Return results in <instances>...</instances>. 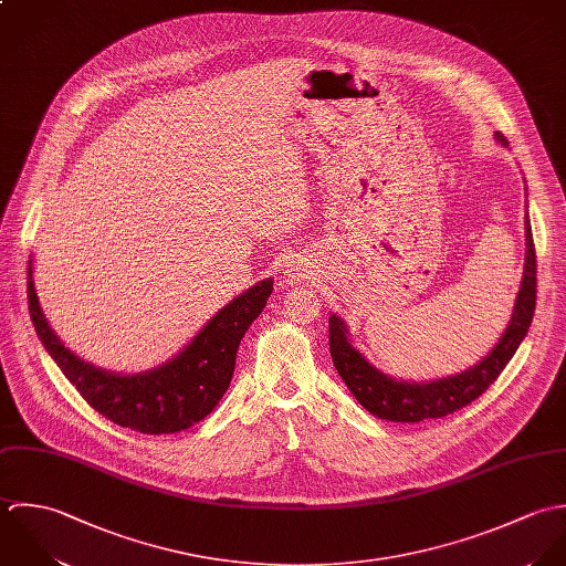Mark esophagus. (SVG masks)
Instances as JSON below:
<instances>
[{"mask_svg": "<svg viewBox=\"0 0 566 566\" xmlns=\"http://www.w3.org/2000/svg\"><path fill=\"white\" fill-rule=\"evenodd\" d=\"M304 266L300 264V262H293V264H289V269H286V280L289 282H295V280H300V277H304Z\"/></svg>", "mask_w": 566, "mask_h": 566, "instance_id": "obj_1", "label": "esophagus"}]
</instances>
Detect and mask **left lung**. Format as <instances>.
I'll use <instances>...</instances> for the list:
<instances>
[{
    "instance_id": "obj_1",
    "label": "left lung",
    "mask_w": 566,
    "mask_h": 566,
    "mask_svg": "<svg viewBox=\"0 0 566 566\" xmlns=\"http://www.w3.org/2000/svg\"><path fill=\"white\" fill-rule=\"evenodd\" d=\"M503 144L505 137L496 135ZM527 235V258H525V275L516 297L514 315L503 337L492 347V352L470 367L451 378L433 380V382H398L387 378L376 367H371L358 349H354L347 340V331L337 315L328 319L331 331V356L333 363L345 380L347 389L354 398L376 418L391 422H422L429 418H444L457 409H463L472 400H476L503 371L521 340L525 339L534 311H536V247L530 227V217L525 226Z\"/></svg>"
}]
</instances>
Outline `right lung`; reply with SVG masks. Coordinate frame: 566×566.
Returning a JSON list of instances; mask_svg holds the SVG:
<instances>
[{
  "mask_svg": "<svg viewBox=\"0 0 566 566\" xmlns=\"http://www.w3.org/2000/svg\"><path fill=\"white\" fill-rule=\"evenodd\" d=\"M273 280H264L235 297L170 363L159 369L119 376L74 356L48 326L28 269V311L54 363L78 394L117 427L161 436L177 433L212 413L229 387L235 352L253 319L262 313Z\"/></svg>",
  "mask_w": 566,
  "mask_h": 566,
  "instance_id": "1",
  "label": "right lung"
}]
</instances>
